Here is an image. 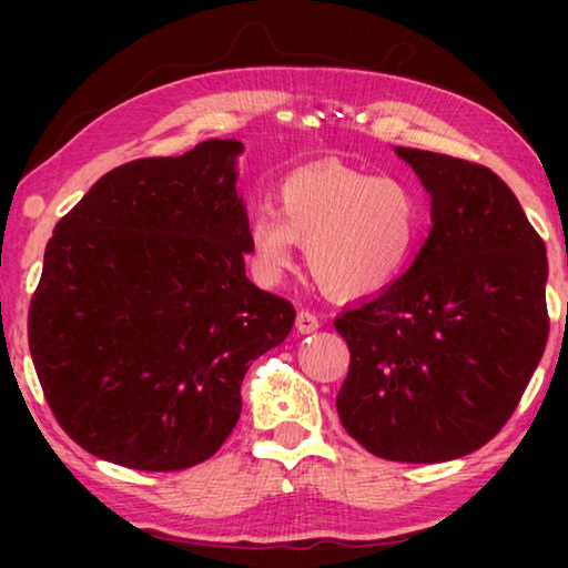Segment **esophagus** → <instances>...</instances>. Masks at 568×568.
<instances>
[{
    "label": "esophagus",
    "mask_w": 568,
    "mask_h": 568,
    "mask_svg": "<svg viewBox=\"0 0 568 568\" xmlns=\"http://www.w3.org/2000/svg\"><path fill=\"white\" fill-rule=\"evenodd\" d=\"M295 328H297V333L301 335H307V333H315L321 328V321L315 318L313 313H307V311H301L297 313V318H295Z\"/></svg>",
    "instance_id": "obj_1"
}]
</instances>
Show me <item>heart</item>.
Listing matches in <instances>:
<instances>
[{
    "label": "heart",
    "mask_w": 568,
    "mask_h": 568,
    "mask_svg": "<svg viewBox=\"0 0 568 568\" xmlns=\"http://www.w3.org/2000/svg\"><path fill=\"white\" fill-rule=\"evenodd\" d=\"M275 197L277 215L257 210L247 223L250 257L265 283L291 271L295 245L335 301L381 295L416 261L426 213L408 180L318 162L291 172Z\"/></svg>",
    "instance_id": "1"
}]
</instances>
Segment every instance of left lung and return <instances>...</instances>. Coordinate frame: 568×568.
Returning <instances> with one entry per match:
<instances>
[{"label":"left lung","instance_id":"1","mask_svg":"<svg viewBox=\"0 0 568 568\" xmlns=\"http://www.w3.org/2000/svg\"><path fill=\"white\" fill-rule=\"evenodd\" d=\"M430 197V233L388 291L335 318L351 371L335 408L373 456L440 464L511 418L549 338L544 240L488 168L393 148Z\"/></svg>","mask_w":568,"mask_h":568}]
</instances>
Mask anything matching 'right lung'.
Instances as JSON below:
<instances>
[{
  "label": "right lung",
  "instance_id": "add662e5",
  "mask_svg": "<svg viewBox=\"0 0 568 568\" xmlns=\"http://www.w3.org/2000/svg\"><path fill=\"white\" fill-rule=\"evenodd\" d=\"M237 140L102 175L57 223L30 305V351L52 413L110 464L180 470L225 444L250 365L293 305L245 275Z\"/></svg>",
  "mask_w": 568,
  "mask_h": 568
}]
</instances>
